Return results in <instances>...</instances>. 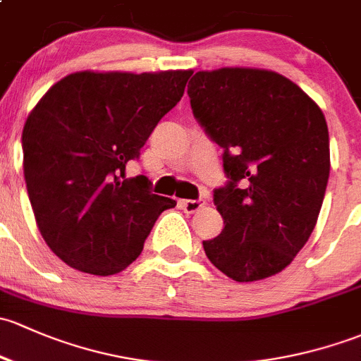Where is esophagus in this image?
<instances>
[{
    "label": "esophagus",
    "instance_id": "1",
    "mask_svg": "<svg viewBox=\"0 0 361 361\" xmlns=\"http://www.w3.org/2000/svg\"><path fill=\"white\" fill-rule=\"evenodd\" d=\"M180 208L184 212H188V214H195V212H198L200 208H203L207 205V200L205 198H198V200H180L179 202Z\"/></svg>",
    "mask_w": 361,
    "mask_h": 361
}]
</instances>
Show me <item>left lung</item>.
<instances>
[{
	"instance_id": "1",
	"label": "left lung",
	"mask_w": 361,
	"mask_h": 361,
	"mask_svg": "<svg viewBox=\"0 0 361 361\" xmlns=\"http://www.w3.org/2000/svg\"><path fill=\"white\" fill-rule=\"evenodd\" d=\"M198 123L224 149L214 191L224 229L203 241L235 281L280 273L317 226L330 173L329 128L313 99L273 71H200L188 85Z\"/></svg>"
}]
</instances>
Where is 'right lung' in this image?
Here are the masks:
<instances>
[{"label":"right lung","mask_w":361,"mask_h":361,"mask_svg":"<svg viewBox=\"0 0 361 361\" xmlns=\"http://www.w3.org/2000/svg\"><path fill=\"white\" fill-rule=\"evenodd\" d=\"M192 71L74 73L54 85L22 130L24 177L39 233L59 259L109 276L140 255L156 219L176 200L147 177L125 179Z\"/></svg>","instance_id":"1"}]
</instances>
